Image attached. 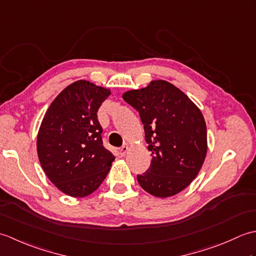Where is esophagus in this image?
<instances>
[{
	"instance_id": "esophagus-1",
	"label": "esophagus",
	"mask_w": 256,
	"mask_h": 256,
	"mask_svg": "<svg viewBox=\"0 0 256 256\" xmlns=\"http://www.w3.org/2000/svg\"><path fill=\"white\" fill-rule=\"evenodd\" d=\"M128 145H123L121 148H120V155H121V157H124L125 155L128 154Z\"/></svg>"
}]
</instances>
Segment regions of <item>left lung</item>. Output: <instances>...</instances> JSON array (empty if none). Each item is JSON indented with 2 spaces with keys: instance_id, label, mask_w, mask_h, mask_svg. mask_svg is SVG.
<instances>
[{
  "instance_id": "obj_1",
  "label": "left lung",
  "mask_w": 256,
  "mask_h": 256,
  "mask_svg": "<svg viewBox=\"0 0 256 256\" xmlns=\"http://www.w3.org/2000/svg\"><path fill=\"white\" fill-rule=\"evenodd\" d=\"M123 99L140 113L152 162L138 175L145 192L166 198L180 192L198 175L206 154V126L197 106L175 86L155 80Z\"/></svg>"
}]
</instances>
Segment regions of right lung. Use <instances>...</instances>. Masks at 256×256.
Returning a JSON list of instances; mask_svg holds the SVG:
<instances>
[{
  "label": "right lung",
  "mask_w": 256,
  "mask_h": 256,
  "mask_svg": "<svg viewBox=\"0 0 256 256\" xmlns=\"http://www.w3.org/2000/svg\"><path fill=\"white\" fill-rule=\"evenodd\" d=\"M110 94L89 81H76L56 96L42 118L38 158L50 180L72 197L99 188L116 160L103 146L96 116Z\"/></svg>",
  "instance_id": "obj_1"
}]
</instances>
